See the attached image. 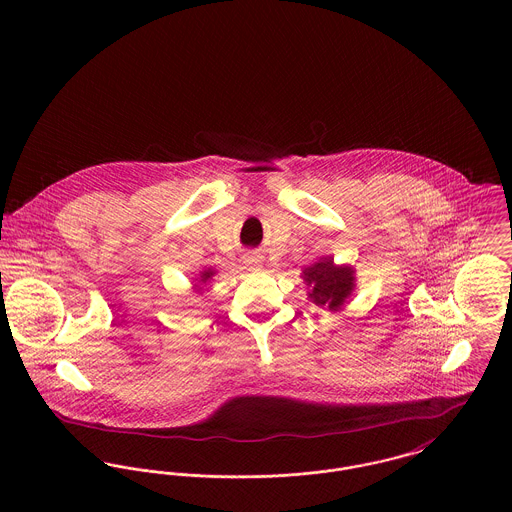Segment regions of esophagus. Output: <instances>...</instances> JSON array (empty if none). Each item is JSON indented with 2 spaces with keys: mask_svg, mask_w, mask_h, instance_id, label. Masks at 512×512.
Returning a JSON list of instances; mask_svg holds the SVG:
<instances>
[{
  "mask_svg": "<svg viewBox=\"0 0 512 512\" xmlns=\"http://www.w3.org/2000/svg\"><path fill=\"white\" fill-rule=\"evenodd\" d=\"M244 262H246V266H250V268H258L260 266V256L258 254H254V252H248L246 256H244Z\"/></svg>",
  "mask_w": 512,
  "mask_h": 512,
  "instance_id": "esophagus-1",
  "label": "esophagus"
}]
</instances>
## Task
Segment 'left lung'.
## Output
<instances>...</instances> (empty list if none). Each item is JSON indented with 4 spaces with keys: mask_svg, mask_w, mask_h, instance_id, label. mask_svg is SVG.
Returning <instances> with one entry per match:
<instances>
[{
    "mask_svg": "<svg viewBox=\"0 0 512 512\" xmlns=\"http://www.w3.org/2000/svg\"><path fill=\"white\" fill-rule=\"evenodd\" d=\"M303 280L313 288L309 292L313 303L329 305V309L341 307L353 290V270L337 268L333 260H323L305 268Z\"/></svg>",
    "mask_w": 512,
    "mask_h": 512,
    "instance_id": "1",
    "label": "left lung"
}]
</instances>
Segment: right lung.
<instances>
[{
	"instance_id": "obj_1",
	"label": "right lung",
	"mask_w": 512,
	"mask_h": 512,
	"mask_svg": "<svg viewBox=\"0 0 512 512\" xmlns=\"http://www.w3.org/2000/svg\"><path fill=\"white\" fill-rule=\"evenodd\" d=\"M211 276H213V272H205V274H203V276H201V278H203V282H207V280H209V278H211Z\"/></svg>"
}]
</instances>
